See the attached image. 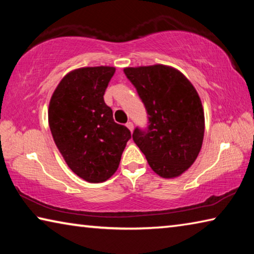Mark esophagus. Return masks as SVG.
I'll list each match as a JSON object with an SVG mask.
<instances>
[{"label":"esophagus","instance_id":"obj_1","mask_svg":"<svg viewBox=\"0 0 254 254\" xmlns=\"http://www.w3.org/2000/svg\"><path fill=\"white\" fill-rule=\"evenodd\" d=\"M127 128H128V130H130L131 132L133 131V128H134V126H133V123L130 122V121H128V122L127 123Z\"/></svg>","mask_w":254,"mask_h":254}]
</instances>
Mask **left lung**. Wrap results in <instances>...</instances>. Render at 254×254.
I'll return each mask as SVG.
<instances>
[{
    "label": "left lung",
    "mask_w": 254,
    "mask_h": 254,
    "mask_svg": "<svg viewBox=\"0 0 254 254\" xmlns=\"http://www.w3.org/2000/svg\"><path fill=\"white\" fill-rule=\"evenodd\" d=\"M148 113L145 130L132 137L154 173L174 178L185 173L201 149L204 110L198 93L179 70L165 65L124 68Z\"/></svg>",
    "instance_id": "left-lung-1"
}]
</instances>
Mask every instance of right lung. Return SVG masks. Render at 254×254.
Here are the masks:
<instances>
[{
    "label": "right lung",
    "mask_w": 254,
    "mask_h": 254,
    "mask_svg": "<svg viewBox=\"0 0 254 254\" xmlns=\"http://www.w3.org/2000/svg\"><path fill=\"white\" fill-rule=\"evenodd\" d=\"M114 67H84L64 77L50 98L49 127L68 167L86 182L102 183L118 170L131 139L114 122L104 93Z\"/></svg>",
    "instance_id": "obj_1"
}]
</instances>
